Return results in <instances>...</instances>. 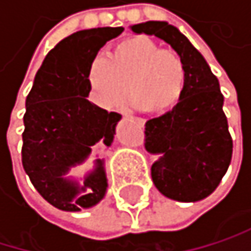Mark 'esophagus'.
I'll use <instances>...</instances> for the list:
<instances>
[{"label":"esophagus","instance_id":"1","mask_svg":"<svg viewBox=\"0 0 251 251\" xmlns=\"http://www.w3.org/2000/svg\"><path fill=\"white\" fill-rule=\"evenodd\" d=\"M122 114H123V117H132V114L129 113V111H122ZM140 125H144V122H146V120H144V119H141V117H134Z\"/></svg>","mask_w":251,"mask_h":251}]
</instances>
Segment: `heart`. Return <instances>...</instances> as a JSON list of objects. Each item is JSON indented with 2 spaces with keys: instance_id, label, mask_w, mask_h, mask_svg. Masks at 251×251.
Wrapping results in <instances>:
<instances>
[{
  "instance_id": "1",
  "label": "heart",
  "mask_w": 251,
  "mask_h": 251,
  "mask_svg": "<svg viewBox=\"0 0 251 251\" xmlns=\"http://www.w3.org/2000/svg\"><path fill=\"white\" fill-rule=\"evenodd\" d=\"M87 82L103 105H117L129 93L137 107L169 111L182 100L187 71L182 58L148 37L134 36L113 46L108 60L96 57L87 69Z\"/></svg>"
}]
</instances>
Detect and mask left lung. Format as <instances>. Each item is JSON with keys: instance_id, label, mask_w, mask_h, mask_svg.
<instances>
[{"instance_id": "left-lung-1", "label": "left lung", "mask_w": 251, "mask_h": 251, "mask_svg": "<svg viewBox=\"0 0 251 251\" xmlns=\"http://www.w3.org/2000/svg\"><path fill=\"white\" fill-rule=\"evenodd\" d=\"M131 30L167 42L187 71L182 100L172 111L146 122L144 148L161 155L152 164V180L169 199L201 200L218 187L232 159L233 143L218 79L203 55L176 26L148 21L132 25Z\"/></svg>"}]
</instances>
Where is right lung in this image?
<instances>
[{
  "instance_id": "1",
  "label": "right lung",
  "mask_w": 251,
  "mask_h": 251,
  "mask_svg": "<svg viewBox=\"0 0 251 251\" xmlns=\"http://www.w3.org/2000/svg\"><path fill=\"white\" fill-rule=\"evenodd\" d=\"M122 26L82 30L58 42L46 54L25 100L22 166L37 193L61 211L92 208L103 199V159L78 182L64 177L98 146H110L119 113L92 103L87 69L98 51L122 34Z\"/></svg>"
}]
</instances>
